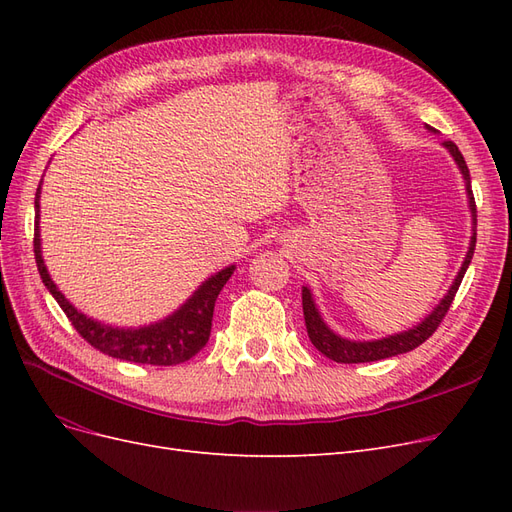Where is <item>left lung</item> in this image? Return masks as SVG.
<instances>
[{
	"label": "left lung",
	"instance_id": "left-lung-1",
	"mask_svg": "<svg viewBox=\"0 0 512 512\" xmlns=\"http://www.w3.org/2000/svg\"><path fill=\"white\" fill-rule=\"evenodd\" d=\"M444 147L451 151L453 160L457 162L463 181H466V192H468V205L472 211V237H470V247H468V254L466 260H463V265L455 277L453 286L448 288V292L444 294V299L433 307V312L421 322L416 324V327L404 331V333H397V335H389V337H382V339H374V342H352V339L346 337H339L337 333H333L327 322L322 320L318 307L314 303L312 292H309L307 286H303V316H305V327H307V335L312 339V344L327 356V359L335 361V363H369V361H382V359H389V356H397V354H404L410 352L414 348L421 346L425 339H429L440 327L442 318L446 316L448 307H451L455 294L459 290V284L463 280V275H466L472 256H474V247H476V203H474V194H472V183H470V170L466 160H463L459 147L453 141H444Z\"/></svg>",
	"mask_w": 512,
	"mask_h": 512
}]
</instances>
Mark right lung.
Listing matches in <instances>:
<instances>
[{
	"instance_id": "obj_1",
	"label": "right lung",
	"mask_w": 512,
	"mask_h": 512,
	"mask_svg": "<svg viewBox=\"0 0 512 512\" xmlns=\"http://www.w3.org/2000/svg\"><path fill=\"white\" fill-rule=\"evenodd\" d=\"M40 185L36 192V228H34V254L36 265L42 282L49 290L64 314L72 322V327L79 331V335L87 344L98 348L100 352L113 356V359L130 361V363H143V365H179L190 361L196 352L205 348L211 335V320H213V307L218 299L220 290L228 282V277L235 271V265H230L215 275H211L207 282L200 284V288L185 301L175 314L168 318L149 324V327L138 329H119L108 327L94 318H87L76 309L61 290L51 280L49 271H46L42 247H40Z\"/></svg>"
}]
</instances>
